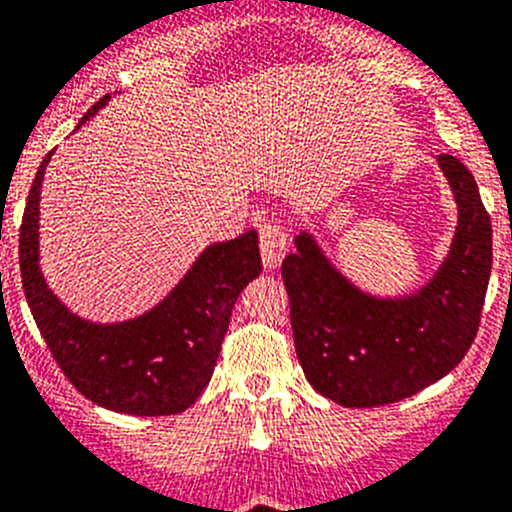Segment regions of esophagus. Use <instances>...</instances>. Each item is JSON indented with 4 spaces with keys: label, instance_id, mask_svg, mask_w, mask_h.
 Returning <instances> with one entry per match:
<instances>
[{
    "label": "esophagus",
    "instance_id": "esophagus-1",
    "mask_svg": "<svg viewBox=\"0 0 512 512\" xmlns=\"http://www.w3.org/2000/svg\"><path fill=\"white\" fill-rule=\"evenodd\" d=\"M288 237L286 229L275 221H265L260 226V252H262V265L268 270H275L281 265L283 255H286Z\"/></svg>",
    "mask_w": 512,
    "mask_h": 512
}]
</instances>
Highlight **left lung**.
Listing matches in <instances>:
<instances>
[{
	"mask_svg": "<svg viewBox=\"0 0 512 512\" xmlns=\"http://www.w3.org/2000/svg\"><path fill=\"white\" fill-rule=\"evenodd\" d=\"M459 231L441 273L417 296L371 299L324 260L309 234L283 260L291 330L306 379L342 407L402 402L464 361L479 332L492 270V224L477 182L443 154Z\"/></svg>",
	"mask_w": 512,
	"mask_h": 512,
	"instance_id": "obj_1",
	"label": "left lung"
}]
</instances>
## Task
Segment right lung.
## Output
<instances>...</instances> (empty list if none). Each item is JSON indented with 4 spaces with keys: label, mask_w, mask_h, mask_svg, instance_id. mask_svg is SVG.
<instances>
[{
    "label": "right lung",
    "mask_w": 512,
    "mask_h": 512,
    "mask_svg": "<svg viewBox=\"0 0 512 512\" xmlns=\"http://www.w3.org/2000/svg\"><path fill=\"white\" fill-rule=\"evenodd\" d=\"M105 100H97L82 123ZM51 154L35 172L22 213L20 273L53 361L74 389L105 410L139 417L188 410L211 381L239 293L262 270L257 231L211 244L180 286L144 317L108 327L84 322L59 304L38 268V201Z\"/></svg>",
    "instance_id": "1"
}]
</instances>
